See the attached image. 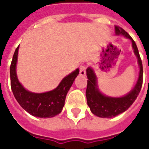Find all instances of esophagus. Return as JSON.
I'll return each mask as SVG.
<instances>
[{"instance_id":"esophagus-1","label":"esophagus","mask_w":149,"mask_h":149,"mask_svg":"<svg viewBox=\"0 0 149 149\" xmlns=\"http://www.w3.org/2000/svg\"><path fill=\"white\" fill-rule=\"evenodd\" d=\"M86 68H87L86 65H84V64L81 65V66H80V75L84 76V75L86 74Z\"/></svg>"}]
</instances>
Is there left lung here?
I'll list each match as a JSON object with an SVG mask.
<instances>
[{"instance_id":"left-lung-1","label":"left lung","mask_w":149,"mask_h":149,"mask_svg":"<svg viewBox=\"0 0 149 149\" xmlns=\"http://www.w3.org/2000/svg\"><path fill=\"white\" fill-rule=\"evenodd\" d=\"M115 30L116 35L122 34L123 36L129 38L132 40V48L134 49L135 54L137 56L138 63L140 65V74L136 86L128 95L123 97L114 98V97H106L102 93H100L97 88V78H96V75L94 74L93 70L91 68H87L86 72L88 77V84L86 88V97H87L88 105L90 108L91 112L94 115L104 118L114 117L128 109L140 93L143 83V65L139 54L137 46L133 39L130 37V35L123 29L116 26Z\"/></svg>"}]
</instances>
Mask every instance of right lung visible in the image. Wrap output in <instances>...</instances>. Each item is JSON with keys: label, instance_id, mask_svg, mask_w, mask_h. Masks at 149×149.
<instances>
[{"label": "right lung", "instance_id": "add662e5", "mask_svg": "<svg viewBox=\"0 0 149 149\" xmlns=\"http://www.w3.org/2000/svg\"><path fill=\"white\" fill-rule=\"evenodd\" d=\"M18 46L15 50L10 65V82L13 93L23 109L31 115L41 118L53 117L61 113L65 105L66 95L79 74V69L75 70L61 81L55 89L44 93H33L25 90L18 81L16 73Z\"/></svg>", "mask_w": 149, "mask_h": 149}]
</instances>
